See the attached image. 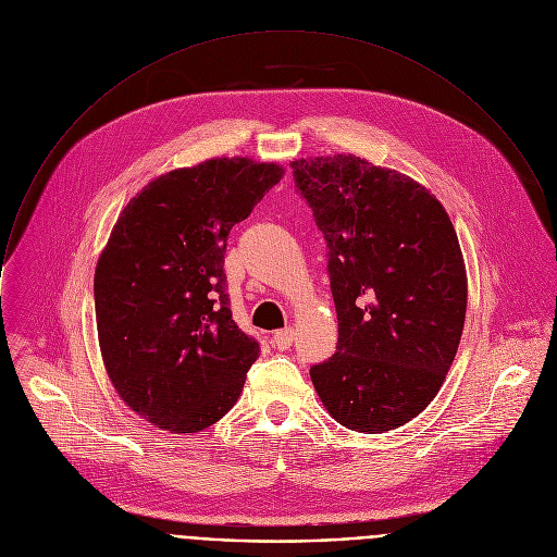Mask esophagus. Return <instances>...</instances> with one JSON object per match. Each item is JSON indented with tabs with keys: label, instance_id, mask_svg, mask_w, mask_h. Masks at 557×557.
<instances>
[{
	"label": "esophagus",
	"instance_id": "34e87169",
	"mask_svg": "<svg viewBox=\"0 0 557 557\" xmlns=\"http://www.w3.org/2000/svg\"><path fill=\"white\" fill-rule=\"evenodd\" d=\"M294 342V331L292 329H283V331H276L272 335V344L278 348V350H287Z\"/></svg>",
	"mask_w": 557,
	"mask_h": 557
}]
</instances>
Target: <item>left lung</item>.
<instances>
[{"instance_id":"1","label":"left lung","mask_w":557,"mask_h":557,"mask_svg":"<svg viewBox=\"0 0 557 557\" xmlns=\"http://www.w3.org/2000/svg\"><path fill=\"white\" fill-rule=\"evenodd\" d=\"M329 246L337 352L311 368L329 414L380 434L414 419L454 363L467 270L441 200L408 175L357 156L292 162Z\"/></svg>"}]
</instances>
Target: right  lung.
Returning a JSON list of instances; mask_svg holds the SVG:
<instances>
[{
	"label": "right lung",
	"mask_w": 557,
	"mask_h": 557,
	"mask_svg": "<svg viewBox=\"0 0 557 557\" xmlns=\"http://www.w3.org/2000/svg\"><path fill=\"white\" fill-rule=\"evenodd\" d=\"M285 169L211 158L143 187L121 211L95 270L101 359L121 399L173 434H194L237 401L259 344L231 320V228Z\"/></svg>",
	"instance_id": "add662e5"
}]
</instances>
